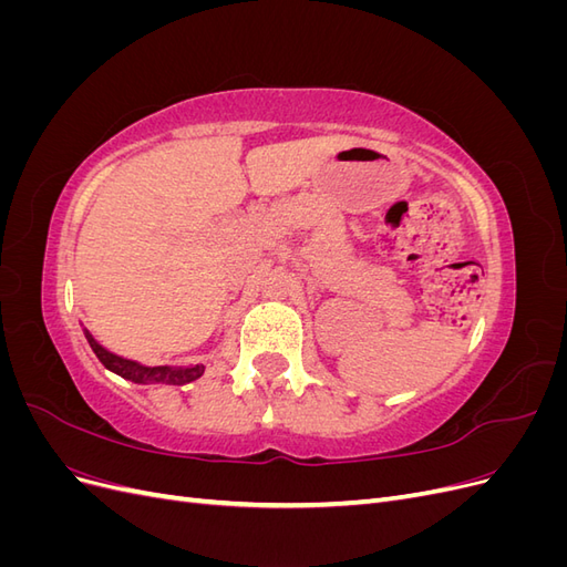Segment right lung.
<instances>
[{
  "instance_id": "add662e5",
  "label": "right lung",
  "mask_w": 567,
  "mask_h": 567,
  "mask_svg": "<svg viewBox=\"0 0 567 567\" xmlns=\"http://www.w3.org/2000/svg\"><path fill=\"white\" fill-rule=\"evenodd\" d=\"M87 340H90V346H92L94 354L99 357L101 364H104L109 371L123 375V379H127L132 383H140V385H184V383L196 381L198 375H203V371H205L203 364H196L192 369L144 367V364L132 362V359L117 357V354L109 352L106 348H101L90 333H87Z\"/></svg>"
}]
</instances>
